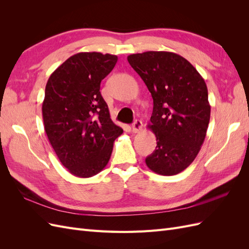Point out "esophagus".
<instances>
[{
	"label": "esophagus",
	"mask_w": 249,
	"mask_h": 249,
	"mask_svg": "<svg viewBox=\"0 0 249 249\" xmlns=\"http://www.w3.org/2000/svg\"><path fill=\"white\" fill-rule=\"evenodd\" d=\"M142 126H143V124H142L141 120L136 119V120H135V122L133 123V124H132V132H133V133H138V132H140V131L142 130Z\"/></svg>",
	"instance_id": "esophagus-1"
}]
</instances>
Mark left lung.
I'll list each match as a JSON object with an SVG mask.
<instances>
[{
  "instance_id": "1",
  "label": "left lung",
  "mask_w": 249,
  "mask_h": 249,
  "mask_svg": "<svg viewBox=\"0 0 249 249\" xmlns=\"http://www.w3.org/2000/svg\"><path fill=\"white\" fill-rule=\"evenodd\" d=\"M127 61L154 100L148 127L157 146L145 163L158 175H178L194 161L206 138L211 114L206 82L175 53L150 51L127 56Z\"/></svg>"
}]
</instances>
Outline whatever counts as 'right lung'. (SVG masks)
I'll return each mask as SVG.
<instances>
[{"instance_id": "obj_1", "label": "right lung", "mask_w": 249, "mask_h": 249, "mask_svg": "<svg viewBox=\"0 0 249 249\" xmlns=\"http://www.w3.org/2000/svg\"><path fill=\"white\" fill-rule=\"evenodd\" d=\"M117 56L79 53L53 72L42 103L44 130L63 166L90 178L108 164L115 139L124 130L110 118L101 82L114 69Z\"/></svg>"}]
</instances>
